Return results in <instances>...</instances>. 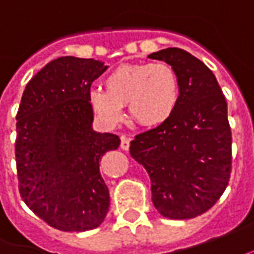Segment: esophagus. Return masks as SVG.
<instances>
[{
  "label": "esophagus",
  "instance_id": "34e87169",
  "mask_svg": "<svg viewBox=\"0 0 254 254\" xmlns=\"http://www.w3.org/2000/svg\"><path fill=\"white\" fill-rule=\"evenodd\" d=\"M129 146H130V139H127V136H122L121 137V149L122 150H129Z\"/></svg>",
  "mask_w": 254,
  "mask_h": 254
}]
</instances>
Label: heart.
<instances>
[{
	"mask_svg": "<svg viewBox=\"0 0 254 254\" xmlns=\"http://www.w3.org/2000/svg\"><path fill=\"white\" fill-rule=\"evenodd\" d=\"M105 89L93 87L89 101L100 120L114 127L124 117V105L143 127H160L174 115L179 103V79L163 62L125 64L105 77Z\"/></svg>",
	"mask_w": 254,
	"mask_h": 254,
	"instance_id": "heart-1",
	"label": "heart"
}]
</instances>
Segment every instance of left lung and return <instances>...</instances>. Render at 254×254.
<instances>
[{"mask_svg":"<svg viewBox=\"0 0 254 254\" xmlns=\"http://www.w3.org/2000/svg\"><path fill=\"white\" fill-rule=\"evenodd\" d=\"M149 58L171 65L181 96L170 120L130 141V156L149 174L157 211L171 220L193 218L213 207L228 185L227 101L213 72L185 50L165 48Z\"/></svg>","mask_w":254,"mask_h":254,"instance_id":"obj_1","label":"left lung"}]
</instances>
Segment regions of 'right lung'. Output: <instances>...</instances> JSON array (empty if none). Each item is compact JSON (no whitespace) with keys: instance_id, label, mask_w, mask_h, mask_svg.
Listing matches in <instances>:
<instances>
[{"instance_id":"right-lung-1","label":"right lung","mask_w":254,"mask_h":254,"mask_svg":"<svg viewBox=\"0 0 254 254\" xmlns=\"http://www.w3.org/2000/svg\"><path fill=\"white\" fill-rule=\"evenodd\" d=\"M103 61L60 57L26 84L16 115L20 196L48 225L66 232L97 228L110 207L100 160L120 137L93 129L91 83Z\"/></svg>"}]
</instances>
